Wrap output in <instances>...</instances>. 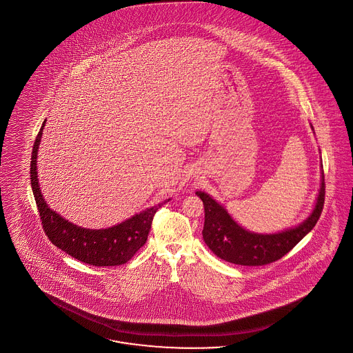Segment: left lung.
<instances>
[{"label":"left lung","mask_w":353,"mask_h":353,"mask_svg":"<svg viewBox=\"0 0 353 353\" xmlns=\"http://www.w3.org/2000/svg\"><path fill=\"white\" fill-rule=\"evenodd\" d=\"M311 130L314 131V127L311 126ZM325 188L323 165L321 164V185L310 215L296 226L272 234H259L244 228L222 203L198 190L196 194L205 206L203 240L212 254L232 264L256 267L273 263L288 254L316 225L323 210Z\"/></svg>","instance_id":"obj_1"}]
</instances>
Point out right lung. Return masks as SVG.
<instances>
[{
  "label": "right lung",
  "mask_w": 353,
  "mask_h": 353,
  "mask_svg": "<svg viewBox=\"0 0 353 353\" xmlns=\"http://www.w3.org/2000/svg\"><path fill=\"white\" fill-rule=\"evenodd\" d=\"M46 121L32 147L30 180L48 239L65 254L89 265L114 267L125 264L144 245L156 210L170 202V198L108 228H85L63 218L48 206L38 180V151Z\"/></svg>",
  "instance_id": "add662e5"
}]
</instances>
